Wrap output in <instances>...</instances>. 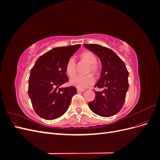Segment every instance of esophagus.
Wrapping results in <instances>:
<instances>
[{"label":"esophagus","instance_id":"1","mask_svg":"<svg viewBox=\"0 0 160 160\" xmlns=\"http://www.w3.org/2000/svg\"><path fill=\"white\" fill-rule=\"evenodd\" d=\"M77 92H83L85 91V89H77Z\"/></svg>","mask_w":160,"mask_h":160}]
</instances>
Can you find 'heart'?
Instances as JSON below:
<instances>
[{
	"mask_svg": "<svg viewBox=\"0 0 160 160\" xmlns=\"http://www.w3.org/2000/svg\"><path fill=\"white\" fill-rule=\"evenodd\" d=\"M81 61H83L88 64L86 72H91L94 75L98 74L99 67L97 63V57L94 53L89 51H85L79 55ZM65 72L69 77H72L76 74V64L75 61L70 58L67 61L65 65ZM94 77L91 74L83 76H75L71 79L70 83L79 89H85L94 83Z\"/></svg>",
	"mask_w": 160,
	"mask_h": 160,
	"instance_id": "heart-1",
	"label": "heart"
}]
</instances>
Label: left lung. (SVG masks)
I'll list each match as a JSON object with an SVG mask.
<instances>
[{
  "label": "left lung",
  "instance_id": "1",
  "mask_svg": "<svg viewBox=\"0 0 160 160\" xmlns=\"http://www.w3.org/2000/svg\"><path fill=\"white\" fill-rule=\"evenodd\" d=\"M84 47L95 53L102 64L101 77L94 87L103 90L95 91V99L89 103V108L101 117H111L124 104L129 88L128 71L124 62L110 49L95 44Z\"/></svg>",
  "mask_w": 160,
  "mask_h": 160
}]
</instances>
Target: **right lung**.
I'll use <instances>...</instances> for the list:
<instances>
[{
    "mask_svg": "<svg viewBox=\"0 0 160 160\" xmlns=\"http://www.w3.org/2000/svg\"><path fill=\"white\" fill-rule=\"evenodd\" d=\"M80 46L52 49L38 57L31 69L28 94L34 110L41 118L55 119L68 109L77 89L73 86L59 87L69 81L65 72L66 62Z\"/></svg>",
    "mask_w": 160,
    "mask_h": 160,
    "instance_id": "right-lung-1",
    "label": "right lung"
}]
</instances>
